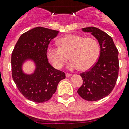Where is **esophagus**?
I'll return each mask as SVG.
<instances>
[{
    "mask_svg": "<svg viewBox=\"0 0 129 129\" xmlns=\"http://www.w3.org/2000/svg\"><path fill=\"white\" fill-rule=\"evenodd\" d=\"M70 76H72V74H68V73H67V74H66V77H70Z\"/></svg>",
    "mask_w": 129,
    "mask_h": 129,
    "instance_id": "34e87169",
    "label": "esophagus"
}]
</instances>
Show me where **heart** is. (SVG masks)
<instances>
[{
	"label": "heart",
	"instance_id": "b5f03b06",
	"mask_svg": "<svg viewBox=\"0 0 129 129\" xmlns=\"http://www.w3.org/2000/svg\"><path fill=\"white\" fill-rule=\"evenodd\" d=\"M58 44L59 47L49 46L46 52L48 59L56 68L62 67L70 54L72 61L68 65L69 70L80 68L86 71L94 67L100 56V46L94 39L68 34L59 39Z\"/></svg>",
	"mask_w": 129,
	"mask_h": 129
}]
</instances>
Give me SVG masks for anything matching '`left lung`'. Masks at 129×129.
I'll return each mask as SVG.
<instances>
[{
    "instance_id": "8db88e82",
    "label": "left lung",
    "mask_w": 129,
    "mask_h": 129,
    "mask_svg": "<svg viewBox=\"0 0 129 129\" xmlns=\"http://www.w3.org/2000/svg\"><path fill=\"white\" fill-rule=\"evenodd\" d=\"M90 33L98 41L100 54L98 61L88 71L82 73L83 85L77 90L82 98L95 101L104 98L113 90L118 77V50L110 35L95 27L81 29Z\"/></svg>"
}]
</instances>
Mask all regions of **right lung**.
<instances>
[{
    "label": "right lung",
    "mask_w": 129,
    "mask_h": 129,
    "mask_svg": "<svg viewBox=\"0 0 129 129\" xmlns=\"http://www.w3.org/2000/svg\"><path fill=\"white\" fill-rule=\"evenodd\" d=\"M58 34V31L43 27L33 28L20 35L11 54L12 77L16 86L26 99L35 103L48 101L59 81L66 77L63 72L51 65L46 55L49 43ZM28 61L34 64L30 74L23 70Z\"/></svg>",
    "instance_id": "1"
}]
</instances>
